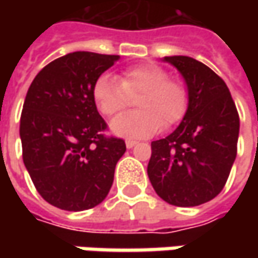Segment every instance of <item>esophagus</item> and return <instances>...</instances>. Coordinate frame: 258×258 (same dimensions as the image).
<instances>
[{
    "label": "esophagus",
    "instance_id": "1",
    "mask_svg": "<svg viewBox=\"0 0 258 258\" xmlns=\"http://www.w3.org/2000/svg\"><path fill=\"white\" fill-rule=\"evenodd\" d=\"M136 145H138V141H134V139H127L126 141V148H129V149L136 146Z\"/></svg>",
    "mask_w": 258,
    "mask_h": 258
}]
</instances>
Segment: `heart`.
Instances as JSON below:
<instances>
[{
	"label": "heart",
	"mask_w": 258,
	"mask_h": 258,
	"mask_svg": "<svg viewBox=\"0 0 258 258\" xmlns=\"http://www.w3.org/2000/svg\"><path fill=\"white\" fill-rule=\"evenodd\" d=\"M132 113L122 114L110 123L112 134L124 138H148L164 123H178L188 107V90L182 82L169 79L162 67L142 64L127 69L120 82L110 75H102L93 86L97 109L107 117L120 113L127 106V96H136Z\"/></svg>",
	"instance_id": "obj_1"
}]
</instances>
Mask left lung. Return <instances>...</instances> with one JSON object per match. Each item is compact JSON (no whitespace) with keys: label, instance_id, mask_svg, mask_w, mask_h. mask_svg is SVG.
<instances>
[{"label":"left lung","instance_id":"left-lung-1","mask_svg":"<svg viewBox=\"0 0 258 258\" xmlns=\"http://www.w3.org/2000/svg\"><path fill=\"white\" fill-rule=\"evenodd\" d=\"M182 75L188 107L182 122L151 144L148 176L155 192L176 207H197L223 191L235 156L240 117L224 80L186 55L164 57Z\"/></svg>","mask_w":258,"mask_h":258}]
</instances>
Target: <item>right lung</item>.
Masks as SVG:
<instances>
[{
  "label": "right lung",
  "mask_w": 258,
  "mask_h": 258,
  "mask_svg": "<svg viewBox=\"0 0 258 258\" xmlns=\"http://www.w3.org/2000/svg\"><path fill=\"white\" fill-rule=\"evenodd\" d=\"M120 57L75 51L55 58L35 76L20 120L23 161L38 194L66 211L103 201L123 139L107 138L93 99L96 80Z\"/></svg>",
  "instance_id": "right-lung-1"
}]
</instances>
